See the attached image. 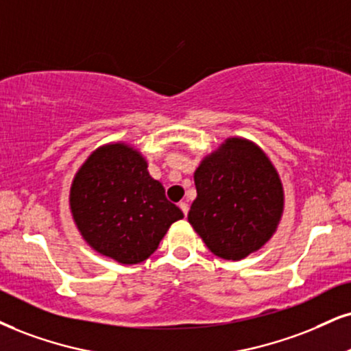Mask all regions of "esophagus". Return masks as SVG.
Wrapping results in <instances>:
<instances>
[{
	"label": "esophagus",
	"instance_id": "1",
	"mask_svg": "<svg viewBox=\"0 0 351 351\" xmlns=\"http://www.w3.org/2000/svg\"><path fill=\"white\" fill-rule=\"evenodd\" d=\"M179 208L184 211L185 216H187V213H189V203H187V202H180V203H179Z\"/></svg>",
	"mask_w": 351,
	"mask_h": 351
}]
</instances>
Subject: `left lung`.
<instances>
[{
	"instance_id": "left-lung-1",
	"label": "left lung",
	"mask_w": 351,
	"mask_h": 351,
	"mask_svg": "<svg viewBox=\"0 0 351 351\" xmlns=\"http://www.w3.org/2000/svg\"><path fill=\"white\" fill-rule=\"evenodd\" d=\"M189 223L211 252L241 261L270 239L283 213L274 164L252 141L229 138L195 171Z\"/></svg>"
}]
</instances>
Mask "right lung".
Listing matches in <instances>:
<instances>
[{
	"label": "right lung",
	"instance_id": "1",
	"mask_svg": "<svg viewBox=\"0 0 351 351\" xmlns=\"http://www.w3.org/2000/svg\"><path fill=\"white\" fill-rule=\"evenodd\" d=\"M70 205L90 247L123 265L146 261L169 226L184 218L143 156L123 143L89 156L73 180Z\"/></svg>",
	"mask_w": 351,
	"mask_h": 351
}]
</instances>
